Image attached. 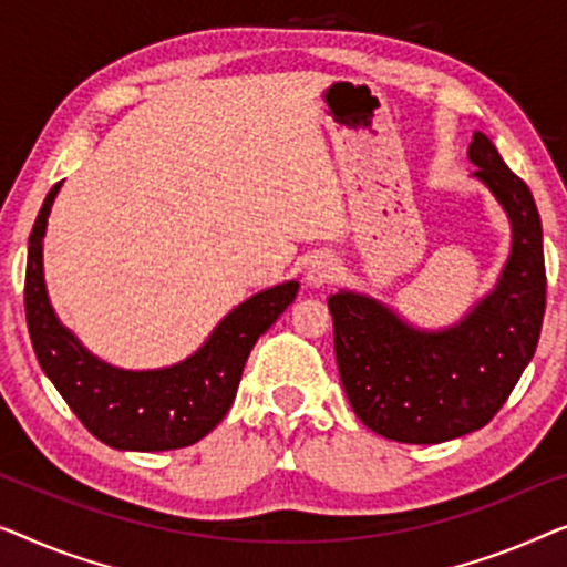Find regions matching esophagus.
Instances as JSON below:
<instances>
[{
    "mask_svg": "<svg viewBox=\"0 0 567 567\" xmlns=\"http://www.w3.org/2000/svg\"><path fill=\"white\" fill-rule=\"evenodd\" d=\"M337 269H339L337 267V259H333L331 254H318V257H313V261H310V265H308L306 280H308V285L321 287V285L333 280Z\"/></svg>",
    "mask_w": 567,
    "mask_h": 567,
    "instance_id": "1",
    "label": "esophagus"
}]
</instances>
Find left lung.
<instances>
[{"mask_svg":"<svg viewBox=\"0 0 567 567\" xmlns=\"http://www.w3.org/2000/svg\"><path fill=\"white\" fill-rule=\"evenodd\" d=\"M467 156L514 230L496 290L440 333L411 329L364 295L329 298L349 403L367 429L393 442L440 444L483 429L512 395L539 341L547 275L537 205L488 135L475 133Z\"/></svg>","mask_w":567,"mask_h":567,"instance_id":"obj_1","label":"left lung"}]
</instances>
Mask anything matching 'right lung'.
I'll list each match as a JSON object with an SVG mask.
<instances>
[{"instance_id":"1","label":"right lung","mask_w":567,"mask_h":567,"mask_svg":"<svg viewBox=\"0 0 567 567\" xmlns=\"http://www.w3.org/2000/svg\"><path fill=\"white\" fill-rule=\"evenodd\" d=\"M59 185L45 195L28 244L25 318L43 372L69 409L115 450L164 452L200 442L234 403L257 339L298 295V282L254 295L223 318L200 352L151 372L115 370L92 357L53 316L43 282V234Z\"/></svg>"}]
</instances>
